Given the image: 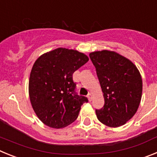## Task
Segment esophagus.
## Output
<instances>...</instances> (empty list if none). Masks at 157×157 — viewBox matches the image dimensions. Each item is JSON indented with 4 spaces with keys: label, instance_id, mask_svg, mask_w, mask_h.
<instances>
[{
    "label": "esophagus",
    "instance_id": "1",
    "mask_svg": "<svg viewBox=\"0 0 157 157\" xmlns=\"http://www.w3.org/2000/svg\"><path fill=\"white\" fill-rule=\"evenodd\" d=\"M87 98H88L89 101H92V99H93V96H92V94H88V96H87Z\"/></svg>",
    "mask_w": 157,
    "mask_h": 157
}]
</instances>
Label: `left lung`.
I'll use <instances>...</instances> for the list:
<instances>
[{"instance_id":"left-lung-1","label":"left lung","mask_w":157,"mask_h":157,"mask_svg":"<svg viewBox=\"0 0 157 157\" xmlns=\"http://www.w3.org/2000/svg\"><path fill=\"white\" fill-rule=\"evenodd\" d=\"M96 68L105 105L96 109L100 122L110 127L124 125L134 116L141 99L142 80L132 62L113 51L90 53Z\"/></svg>"}]
</instances>
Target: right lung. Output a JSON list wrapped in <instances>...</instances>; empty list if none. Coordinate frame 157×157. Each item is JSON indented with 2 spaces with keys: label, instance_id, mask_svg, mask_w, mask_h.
Masks as SVG:
<instances>
[{
  "label": "right lung",
  "instance_id": "add662e5",
  "mask_svg": "<svg viewBox=\"0 0 157 157\" xmlns=\"http://www.w3.org/2000/svg\"><path fill=\"white\" fill-rule=\"evenodd\" d=\"M82 52L58 48L44 53L33 65L29 80L31 105L48 127L63 128L78 118L87 98L75 92L73 73L88 62Z\"/></svg>",
  "mask_w": 157,
  "mask_h": 157
}]
</instances>
